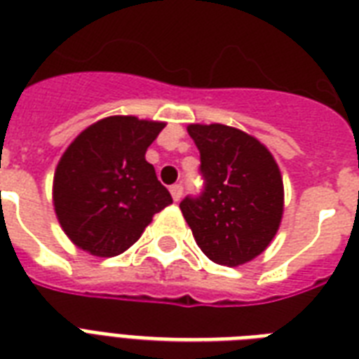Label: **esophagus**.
Listing matches in <instances>:
<instances>
[{
	"instance_id": "1",
	"label": "esophagus",
	"mask_w": 359,
	"mask_h": 359,
	"mask_svg": "<svg viewBox=\"0 0 359 359\" xmlns=\"http://www.w3.org/2000/svg\"><path fill=\"white\" fill-rule=\"evenodd\" d=\"M170 194H172V198L176 200H182V194H183V187L182 185H172L170 187Z\"/></svg>"
}]
</instances>
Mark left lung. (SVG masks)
<instances>
[{
  "mask_svg": "<svg viewBox=\"0 0 359 359\" xmlns=\"http://www.w3.org/2000/svg\"><path fill=\"white\" fill-rule=\"evenodd\" d=\"M205 180L198 198L180 204L196 245L221 266L251 262L279 230L283 176L273 155L255 136L229 125L191 123Z\"/></svg>",
  "mask_w": 359,
  "mask_h": 359,
  "instance_id": "1",
  "label": "left lung"
}]
</instances>
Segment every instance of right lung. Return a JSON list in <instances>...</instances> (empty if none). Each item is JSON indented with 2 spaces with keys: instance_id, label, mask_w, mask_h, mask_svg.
Instances as JSON below:
<instances>
[{
  "instance_id": "obj_1",
  "label": "right lung",
  "mask_w": 359,
  "mask_h": 359,
  "mask_svg": "<svg viewBox=\"0 0 359 359\" xmlns=\"http://www.w3.org/2000/svg\"><path fill=\"white\" fill-rule=\"evenodd\" d=\"M163 121L110 116L80 133L55 166L52 198L67 238L93 257H118L172 204L146 161Z\"/></svg>"
}]
</instances>
